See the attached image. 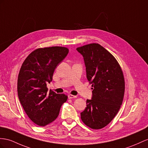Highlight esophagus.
<instances>
[{"label":"esophagus","instance_id":"esophagus-1","mask_svg":"<svg viewBox=\"0 0 148 148\" xmlns=\"http://www.w3.org/2000/svg\"><path fill=\"white\" fill-rule=\"evenodd\" d=\"M76 97H77L76 96L72 95V94H69V95H68V98H69V99H74V98H76Z\"/></svg>","mask_w":148,"mask_h":148}]
</instances>
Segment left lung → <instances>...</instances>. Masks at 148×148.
Segmentation results:
<instances>
[{"label": "left lung", "instance_id": "1", "mask_svg": "<svg viewBox=\"0 0 148 148\" xmlns=\"http://www.w3.org/2000/svg\"><path fill=\"white\" fill-rule=\"evenodd\" d=\"M84 58L87 79L92 84V99L81 113L85 125L93 130L106 126L123 103L125 81L122 69L110 52L99 44L77 47Z\"/></svg>", "mask_w": 148, "mask_h": 148}]
</instances>
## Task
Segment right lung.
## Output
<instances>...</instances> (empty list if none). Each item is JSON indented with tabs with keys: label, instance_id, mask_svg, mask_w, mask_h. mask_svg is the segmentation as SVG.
Instances as JSON below:
<instances>
[{
	"label": "right lung",
	"instance_id": "obj_1",
	"mask_svg": "<svg viewBox=\"0 0 148 148\" xmlns=\"http://www.w3.org/2000/svg\"><path fill=\"white\" fill-rule=\"evenodd\" d=\"M69 52L67 47L53 46L32 51L21 67L17 79V92L25 112L33 123L45 126L58 117L67 96L50 89V83L57 66Z\"/></svg>",
	"mask_w": 148,
	"mask_h": 148
}]
</instances>
